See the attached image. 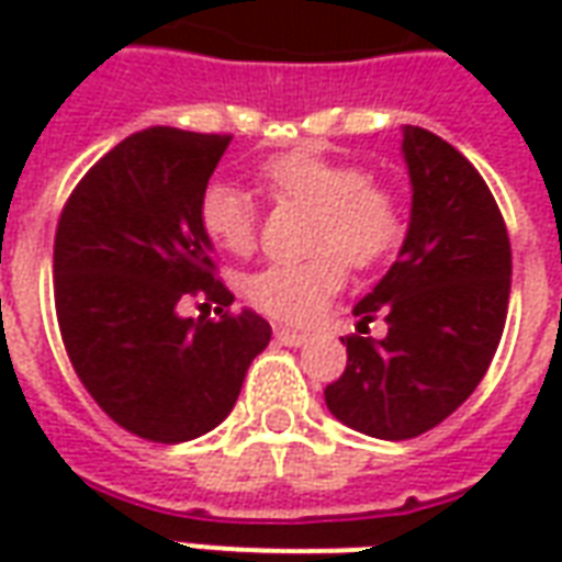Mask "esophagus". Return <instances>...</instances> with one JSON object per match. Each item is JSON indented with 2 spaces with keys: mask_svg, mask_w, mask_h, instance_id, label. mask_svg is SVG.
Returning <instances> with one entry per match:
<instances>
[{
  "mask_svg": "<svg viewBox=\"0 0 562 562\" xmlns=\"http://www.w3.org/2000/svg\"><path fill=\"white\" fill-rule=\"evenodd\" d=\"M273 334H277V340L285 342V346H304V342L310 340V334H306V330L277 328V330H273Z\"/></svg>",
  "mask_w": 562,
  "mask_h": 562,
  "instance_id": "obj_1",
  "label": "esophagus"
}]
</instances>
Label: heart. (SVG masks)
<instances>
[{
    "mask_svg": "<svg viewBox=\"0 0 562 562\" xmlns=\"http://www.w3.org/2000/svg\"><path fill=\"white\" fill-rule=\"evenodd\" d=\"M261 180L277 201L316 210L306 261L268 265L246 280V301L258 313L304 325L322 316L346 282V265L379 268L406 237V204L367 168L330 159L318 149H289L261 165ZM198 222L210 244L249 256L258 244V207L252 195L228 180H213L198 201Z\"/></svg>",
    "mask_w": 562,
    "mask_h": 562,
    "instance_id": "b5f03b06",
    "label": "heart"
}]
</instances>
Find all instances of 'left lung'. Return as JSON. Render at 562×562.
<instances>
[{"instance_id": "8db88e82", "label": "left lung", "mask_w": 562, "mask_h": 562, "mask_svg": "<svg viewBox=\"0 0 562 562\" xmlns=\"http://www.w3.org/2000/svg\"><path fill=\"white\" fill-rule=\"evenodd\" d=\"M413 220L391 270L364 301L382 341L342 337L346 370L325 389L337 422L376 439H413L446 422L494 361L506 328L512 246L491 189L467 156L434 132L403 128Z\"/></svg>"}]
</instances>
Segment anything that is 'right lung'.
<instances>
[{
  "instance_id": "obj_1",
  "label": "right lung",
  "mask_w": 562,
  "mask_h": 562,
  "mask_svg": "<svg viewBox=\"0 0 562 562\" xmlns=\"http://www.w3.org/2000/svg\"><path fill=\"white\" fill-rule=\"evenodd\" d=\"M232 135L153 126L120 140L68 195L54 240V301L68 361L102 413L149 442H186L232 413L270 325L232 313L198 222ZM189 296L220 319H183Z\"/></svg>"
}]
</instances>
